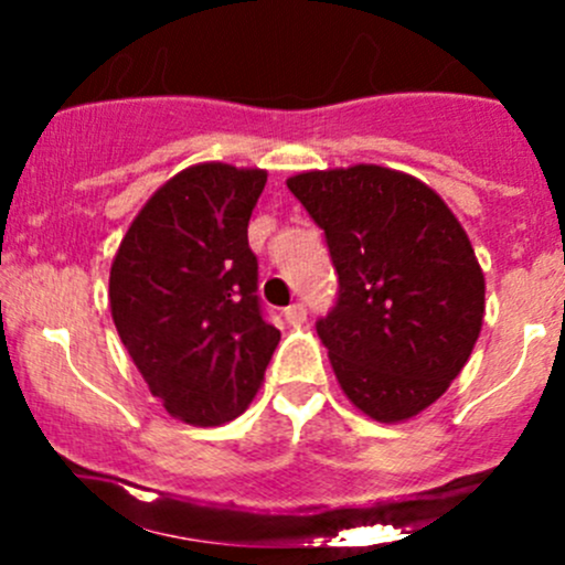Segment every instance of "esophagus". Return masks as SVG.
<instances>
[{"label":"esophagus","instance_id":"1","mask_svg":"<svg viewBox=\"0 0 565 565\" xmlns=\"http://www.w3.org/2000/svg\"><path fill=\"white\" fill-rule=\"evenodd\" d=\"M284 319H287L289 324H300L306 322V306L303 303H292L284 309Z\"/></svg>","mask_w":565,"mask_h":565}]
</instances>
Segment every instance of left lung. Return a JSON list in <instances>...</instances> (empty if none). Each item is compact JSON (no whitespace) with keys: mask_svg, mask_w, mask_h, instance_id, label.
I'll return each instance as SVG.
<instances>
[{"mask_svg":"<svg viewBox=\"0 0 565 565\" xmlns=\"http://www.w3.org/2000/svg\"><path fill=\"white\" fill-rule=\"evenodd\" d=\"M324 232L339 273L317 322L341 391L396 424L443 396L483 322V273L448 204L426 182L358 163L287 180Z\"/></svg>","mask_w":565,"mask_h":565,"instance_id":"obj_1","label":"left lung"}]
</instances>
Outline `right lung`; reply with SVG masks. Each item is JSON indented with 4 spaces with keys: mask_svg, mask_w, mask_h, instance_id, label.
Listing matches in <instances>:
<instances>
[{
    "mask_svg": "<svg viewBox=\"0 0 565 565\" xmlns=\"http://www.w3.org/2000/svg\"><path fill=\"white\" fill-rule=\"evenodd\" d=\"M267 172L196 163L158 188L119 243L108 303L125 350L169 415L221 426L246 413L278 333L262 317L248 221Z\"/></svg>",
    "mask_w": 565,
    "mask_h": 565,
    "instance_id": "add662e5",
    "label": "right lung"
}]
</instances>
